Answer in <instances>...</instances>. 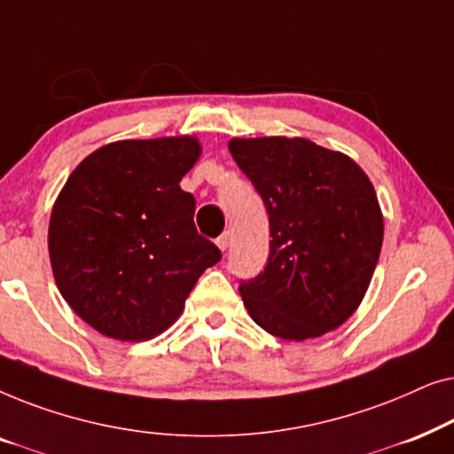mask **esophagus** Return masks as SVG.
Masks as SVG:
<instances>
[{"label":"esophagus","instance_id":"34e87169","mask_svg":"<svg viewBox=\"0 0 454 454\" xmlns=\"http://www.w3.org/2000/svg\"><path fill=\"white\" fill-rule=\"evenodd\" d=\"M229 239H231V235H229V231H223L219 238H216V246H219L221 250L225 252L227 247H229Z\"/></svg>","mask_w":454,"mask_h":454}]
</instances>
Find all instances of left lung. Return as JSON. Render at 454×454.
<instances>
[{
	"mask_svg": "<svg viewBox=\"0 0 454 454\" xmlns=\"http://www.w3.org/2000/svg\"><path fill=\"white\" fill-rule=\"evenodd\" d=\"M229 153L262 198L272 238L264 270L239 285L247 314L285 340L334 331L362 303L380 256L370 177L306 138H233Z\"/></svg>",
	"mask_w": 454,
	"mask_h": 454,
	"instance_id": "8db88e82",
	"label": "left lung"
}]
</instances>
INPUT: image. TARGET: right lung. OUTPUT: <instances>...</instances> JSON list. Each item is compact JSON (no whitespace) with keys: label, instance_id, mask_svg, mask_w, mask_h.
<instances>
[{"label":"right lung","instance_id":"1","mask_svg":"<svg viewBox=\"0 0 454 454\" xmlns=\"http://www.w3.org/2000/svg\"><path fill=\"white\" fill-rule=\"evenodd\" d=\"M200 153L194 136L111 142L61 188L49 221L55 283L105 337L148 340L167 331L221 260L196 231L194 196L179 188Z\"/></svg>","mask_w":454,"mask_h":454}]
</instances>
